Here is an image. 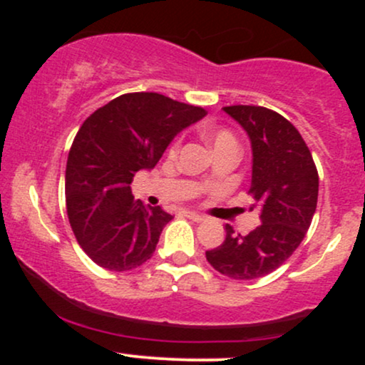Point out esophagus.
<instances>
[{"mask_svg": "<svg viewBox=\"0 0 365 365\" xmlns=\"http://www.w3.org/2000/svg\"><path fill=\"white\" fill-rule=\"evenodd\" d=\"M183 215H185V216L188 217V220L197 221V223H200V221L206 220V217H204L202 215H197V212H194V211H185V212H183Z\"/></svg>", "mask_w": 365, "mask_h": 365, "instance_id": "obj_1", "label": "esophagus"}]
</instances>
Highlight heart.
<instances>
[{"instance_id":"heart-1","label":"heart","mask_w":365,"mask_h":365,"mask_svg":"<svg viewBox=\"0 0 365 365\" xmlns=\"http://www.w3.org/2000/svg\"><path fill=\"white\" fill-rule=\"evenodd\" d=\"M204 137H206V140L212 145V149L215 150L220 148H225V145H237V140L235 137H233V133L225 128H206L204 130Z\"/></svg>"}]
</instances>
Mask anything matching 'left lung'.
<instances>
[{
	"label": "left lung",
	"instance_id": "1",
	"mask_svg": "<svg viewBox=\"0 0 365 365\" xmlns=\"http://www.w3.org/2000/svg\"><path fill=\"white\" fill-rule=\"evenodd\" d=\"M252 148L249 194L262 223L247 235L225 226V242L207 250V262L233 279H257L278 269L304 240L317 206L319 177L302 135L279 113L262 106H226Z\"/></svg>",
	"mask_w": 365,
	"mask_h": 365
}]
</instances>
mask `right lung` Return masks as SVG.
Listing matches in <instances>:
<instances>
[{
	"label": "right lung",
	"instance_id": "right-lung-1",
	"mask_svg": "<svg viewBox=\"0 0 365 365\" xmlns=\"http://www.w3.org/2000/svg\"><path fill=\"white\" fill-rule=\"evenodd\" d=\"M204 116L202 108L158 92H132L83 121L66 161V215L78 245L98 266L130 271L153 257L173 216L133 199L130 183Z\"/></svg>",
	"mask_w": 365,
	"mask_h": 365
}]
</instances>
